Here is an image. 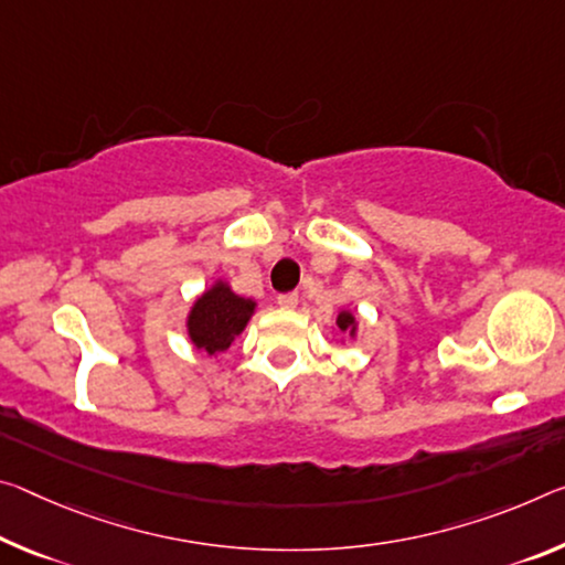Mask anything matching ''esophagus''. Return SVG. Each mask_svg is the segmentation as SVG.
Wrapping results in <instances>:
<instances>
[{"label":"esophagus","mask_w":565,"mask_h":565,"mask_svg":"<svg viewBox=\"0 0 565 565\" xmlns=\"http://www.w3.org/2000/svg\"><path fill=\"white\" fill-rule=\"evenodd\" d=\"M276 303H279L281 309H294L299 303V294H281V297L276 299Z\"/></svg>","instance_id":"esophagus-1"}]
</instances>
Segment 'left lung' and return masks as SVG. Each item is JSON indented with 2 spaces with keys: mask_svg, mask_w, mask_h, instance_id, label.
Here are the masks:
<instances>
[{
  "mask_svg": "<svg viewBox=\"0 0 565 565\" xmlns=\"http://www.w3.org/2000/svg\"><path fill=\"white\" fill-rule=\"evenodd\" d=\"M337 327H339V331H344V334L356 337V319H354L352 311H339Z\"/></svg>",
  "mask_w": 565,
  "mask_h": 565,
  "instance_id": "1",
  "label": "left lung"
}]
</instances>
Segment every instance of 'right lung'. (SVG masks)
Returning <instances> with one entry per match:
<instances>
[{
	"instance_id": "add662e5",
	"label": "right lung",
	"mask_w": 565,
	"mask_h": 565,
	"mask_svg": "<svg viewBox=\"0 0 565 565\" xmlns=\"http://www.w3.org/2000/svg\"><path fill=\"white\" fill-rule=\"evenodd\" d=\"M254 311V299L238 297L226 281H216L193 301L191 311H188V337H191L193 347L203 349L205 354L213 356L226 352L231 342L246 329Z\"/></svg>"
}]
</instances>
